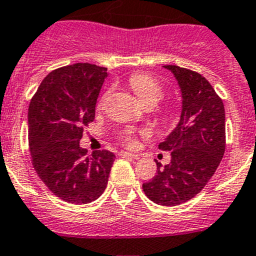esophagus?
<instances>
[{
	"mask_svg": "<svg viewBox=\"0 0 256 256\" xmlns=\"http://www.w3.org/2000/svg\"><path fill=\"white\" fill-rule=\"evenodd\" d=\"M120 156L122 157H131V158H140V154H132V152H128V151H121L120 152Z\"/></svg>",
	"mask_w": 256,
	"mask_h": 256,
	"instance_id": "obj_1",
	"label": "esophagus"
}]
</instances>
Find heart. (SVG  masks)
<instances>
[{
  "mask_svg": "<svg viewBox=\"0 0 256 256\" xmlns=\"http://www.w3.org/2000/svg\"><path fill=\"white\" fill-rule=\"evenodd\" d=\"M130 86L142 104L150 102H158V100L162 98V94H164L158 82L144 73L132 74L130 78ZM126 141L131 144L132 138L128 136V138H126Z\"/></svg>",
  "mask_w": 256,
  "mask_h": 256,
  "instance_id": "obj_1",
  "label": "heart"
}]
</instances>
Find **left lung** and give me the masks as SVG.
I'll return each instance as SVG.
<instances>
[{"instance_id": "8db88e82", "label": "left lung", "mask_w": 256, "mask_h": 256, "mask_svg": "<svg viewBox=\"0 0 256 256\" xmlns=\"http://www.w3.org/2000/svg\"><path fill=\"white\" fill-rule=\"evenodd\" d=\"M177 80L182 109L176 128L158 144L171 162L156 161L157 174L142 184L156 204L174 207L192 200L218 168L226 151V112L204 76L177 66H164Z\"/></svg>"}]
</instances>
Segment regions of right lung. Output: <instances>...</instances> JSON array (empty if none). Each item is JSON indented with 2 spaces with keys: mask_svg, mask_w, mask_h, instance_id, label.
<instances>
[{
  "mask_svg": "<svg viewBox=\"0 0 256 256\" xmlns=\"http://www.w3.org/2000/svg\"><path fill=\"white\" fill-rule=\"evenodd\" d=\"M108 68L76 63L49 73L28 108L33 166L49 190L64 202L90 203L108 184L112 152L80 147L82 128L95 118V105Z\"/></svg>",
  "mask_w": 256,
  "mask_h": 256,
  "instance_id": "add662e5",
  "label": "right lung"
}]
</instances>
